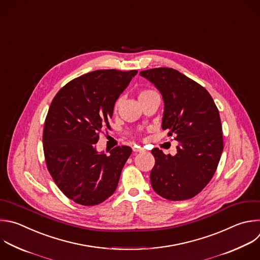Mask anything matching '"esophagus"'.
<instances>
[{"mask_svg":"<svg viewBox=\"0 0 260 260\" xmlns=\"http://www.w3.org/2000/svg\"><path fill=\"white\" fill-rule=\"evenodd\" d=\"M133 151L134 152H144L145 150H144V148H142L140 146H134L133 147Z\"/></svg>","mask_w":260,"mask_h":260,"instance_id":"obj_1","label":"esophagus"}]
</instances>
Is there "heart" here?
<instances>
[{"mask_svg": "<svg viewBox=\"0 0 260 260\" xmlns=\"http://www.w3.org/2000/svg\"><path fill=\"white\" fill-rule=\"evenodd\" d=\"M152 93H155V92H153V91H149V90H147V91H143V92H141V94H140L139 98L144 97V96H147V95H150V94H152ZM117 105H118V102L115 104V107H117Z\"/></svg>", "mask_w": 260, "mask_h": 260, "instance_id": "obj_1", "label": "heart"}]
</instances>
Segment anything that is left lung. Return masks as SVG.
I'll list each match as a JSON object with an SVG mask.
<instances>
[{"mask_svg":"<svg viewBox=\"0 0 260 260\" xmlns=\"http://www.w3.org/2000/svg\"><path fill=\"white\" fill-rule=\"evenodd\" d=\"M140 75L160 92L164 111L162 129L176 135V155L152 150L155 165L150 180L161 197L181 201L193 198L212 179L222 150V128L218 109L202 85L180 71L160 67Z\"/></svg>","mask_w":260,"mask_h":260,"instance_id":"obj_1","label":"left lung"}]
</instances>
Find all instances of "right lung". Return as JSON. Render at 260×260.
I'll use <instances>...</instances> for the list:
<instances>
[{"instance_id":"1","label":"right lung","mask_w":260,"mask_h":260,"mask_svg":"<svg viewBox=\"0 0 260 260\" xmlns=\"http://www.w3.org/2000/svg\"><path fill=\"white\" fill-rule=\"evenodd\" d=\"M137 70H96L71 81L49 108L43 146L48 170L63 194L77 204L94 206L116 190L132 148L98 152L99 132L109 128L114 104Z\"/></svg>"}]
</instances>
